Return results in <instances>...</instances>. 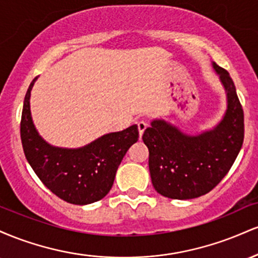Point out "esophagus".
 Masks as SVG:
<instances>
[{
  "label": "esophagus",
  "mask_w": 258,
  "mask_h": 258,
  "mask_svg": "<svg viewBox=\"0 0 258 258\" xmlns=\"http://www.w3.org/2000/svg\"><path fill=\"white\" fill-rule=\"evenodd\" d=\"M137 126H138L139 137H142V135H143L144 131H146V128L148 127V123L146 121H139V122H137Z\"/></svg>",
  "instance_id": "obj_1"
}]
</instances>
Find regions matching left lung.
<instances>
[{"instance_id":"obj_1","label":"left lung","mask_w":258,"mask_h":258,"mask_svg":"<svg viewBox=\"0 0 258 258\" xmlns=\"http://www.w3.org/2000/svg\"><path fill=\"white\" fill-rule=\"evenodd\" d=\"M226 91L227 109L217 125L189 135L164 119H154L144 131L149 171L162 197L188 200L205 195L228 173L244 142V111L228 72L212 61Z\"/></svg>"}]
</instances>
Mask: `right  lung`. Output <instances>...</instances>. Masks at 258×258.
<instances>
[{"instance_id": "right-lung-1", "label": "right lung", "mask_w": 258, "mask_h": 258, "mask_svg": "<svg viewBox=\"0 0 258 258\" xmlns=\"http://www.w3.org/2000/svg\"><path fill=\"white\" fill-rule=\"evenodd\" d=\"M32 80L23 105L20 137L25 158L34 172L53 194L74 205L96 203L110 191L117 167L138 141L137 125L106 133L81 148H60L41 137L34 125L30 96Z\"/></svg>"}]
</instances>
